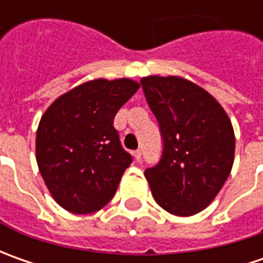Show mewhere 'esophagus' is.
Returning a JSON list of instances; mask_svg holds the SVG:
<instances>
[{
  "instance_id": "obj_1",
  "label": "esophagus",
  "mask_w": 263,
  "mask_h": 263,
  "mask_svg": "<svg viewBox=\"0 0 263 263\" xmlns=\"http://www.w3.org/2000/svg\"><path fill=\"white\" fill-rule=\"evenodd\" d=\"M133 157H135V159H136V161H139V159L142 158V151H140V149L135 151V152H133Z\"/></svg>"
}]
</instances>
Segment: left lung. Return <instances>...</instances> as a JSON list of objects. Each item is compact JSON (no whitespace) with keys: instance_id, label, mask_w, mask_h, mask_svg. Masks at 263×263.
I'll return each instance as SVG.
<instances>
[{"instance_id":"1","label":"left lung","mask_w":263,"mask_h":263,"mask_svg":"<svg viewBox=\"0 0 263 263\" xmlns=\"http://www.w3.org/2000/svg\"><path fill=\"white\" fill-rule=\"evenodd\" d=\"M164 140L162 157L145 171L158 205L190 217L215 199L234 162L233 124L217 99L178 76L140 80Z\"/></svg>"}]
</instances>
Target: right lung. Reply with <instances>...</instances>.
Returning <instances> with one entry per match:
<instances>
[{
  "mask_svg": "<svg viewBox=\"0 0 263 263\" xmlns=\"http://www.w3.org/2000/svg\"><path fill=\"white\" fill-rule=\"evenodd\" d=\"M139 87L132 79L89 80L44 112L36 162L51 196L68 212H95L116 195L132 155L120 143L114 117Z\"/></svg>",
  "mask_w": 263,
  "mask_h": 263,
  "instance_id": "1",
  "label": "right lung"
}]
</instances>
